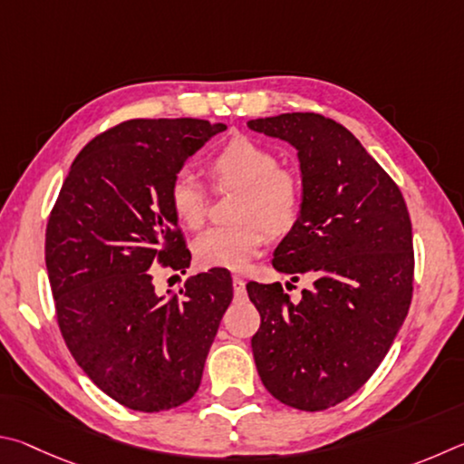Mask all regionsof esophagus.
<instances>
[{"mask_svg":"<svg viewBox=\"0 0 464 464\" xmlns=\"http://www.w3.org/2000/svg\"><path fill=\"white\" fill-rule=\"evenodd\" d=\"M232 287H234V294H237V297H242L246 294V283L242 277H232Z\"/></svg>","mask_w":464,"mask_h":464,"instance_id":"34e87169","label":"esophagus"}]
</instances>
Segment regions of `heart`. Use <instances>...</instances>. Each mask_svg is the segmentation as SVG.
<instances>
[{
	"label": "heart",
	"instance_id": "heart-1",
	"mask_svg": "<svg viewBox=\"0 0 464 464\" xmlns=\"http://www.w3.org/2000/svg\"><path fill=\"white\" fill-rule=\"evenodd\" d=\"M209 170L224 187H238L234 206L238 222L214 226L193 240L195 261L203 269H246L266 242V234L279 237L295 226L302 211V177L281 167L277 152L248 136H234L209 160ZM169 203L175 218L187 227H199L206 219L208 198L199 179L189 170L177 173L169 187Z\"/></svg>",
	"mask_w": 464,
	"mask_h": 464
}]
</instances>
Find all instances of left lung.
Returning <instances> with one entry per match:
<instances>
[{
	"label": "left lung",
	"instance_id": "left-lung-1",
	"mask_svg": "<svg viewBox=\"0 0 464 464\" xmlns=\"http://www.w3.org/2000/svg\"><path fill=\"white\" fill-rule=\"evenodd\" d=\"M248 128L297 150L304 199L273 266L314 277L291 302L281 283L246 285L261 314L250 340L275 400L320 411L367 383L411 304L413 245L403 195L354 134L320 113H281Z\"/></svg>",
	"mask_w": 464,
	"mask_h": 464
}]
</instances>
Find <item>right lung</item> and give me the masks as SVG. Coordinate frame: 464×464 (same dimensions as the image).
<instances>
[{"label": "right lung", "mask_w": 464, "mask_h": 464, "mask_svg": "<svg viewBox=\"0 0 464 464\" xmlns=\"http://www.w3.org/2000/svg\"><path fill=\"white\" fill-rule=\"evenodd\" d=\"M226 124L128 120L77 154L46 226V269L71 354L111 400L136 411L189 401L222 315L232 277L209 269L177 295H157L152 265L185 273L169 187L185 160Z\"/></svg>", "instance_id": "add662e5"}]
</instances>
